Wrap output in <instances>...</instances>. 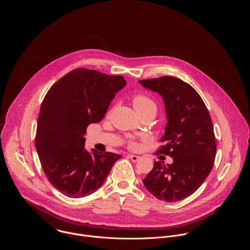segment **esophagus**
Wrapping results in <instances>:
<instances>
[{
  "mask_svg": "<svg viewBox=\"0 0 250 250\" xmlns=\"http://www.w3.org/2000/svg\"><path fill=\"white\" fill-rule=\"evenodd\" d=\"M128 158H130L131 160H132L133 162H137V161H139V160H140L141 156L135 155H128Z\"/></svg>",
  "mask_w": 250,
  "mask_h": 250,
  "instance_id": "34e87169",
  "label": "esophagus"
}]
</instances>
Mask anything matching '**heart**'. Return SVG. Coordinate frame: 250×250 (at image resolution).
<instances>
[{"instance_id": "1", "label": "heart", "mask_w": 250, "mask_h": 250, "mask_svg": "<svg viewBox=\"0 0 250 250\" xmlns=\"http://www.w3.org/2000/svg\"><path fill=\"white\" fill-rule=\"evenodd\" d=\"M133 105L139 114L144 113H156L157 107L155 101L145 95H136L133 97ZM132 147L135 146L134 143L131 144Z\"/></svg>"}]
</instances>
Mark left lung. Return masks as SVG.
I'll return each instance as SVG.
<instances>
[{
    "mask_svg": "<svg viewBox=\"0 0 250 250\" xmlns=\"http://www.w3.org/2000/svg\"><path fill=\"white\" fill-rule=\"evenodd\" d=\"M139 83L164 100L167 123L161 139L164 145L156 155L173 159L167 165L155 161L143 185L160 201H182L202 186L213 168L216 145L209 111L197 91L180 79L164 76Z\"/></svg>",
    "mask_w": 250,
    "mask_h": 250,
    "instance_id": "8db88e82",
    "label": "left lung"
}]
</instances>
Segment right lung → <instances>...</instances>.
<instances>
[{
  "label": "right lung",
  "mask_w": 250,
  "mask_h": 250,
  "mask_svg": "<svg viewBox=\"0 0 250 250\" xmlns=\"http://www.w3.org/2000/svg\"><path fill=\"white\" fill-rule=\"evenodd\" d=\"M126 84L123 76L80 68L53 84L39 111L36 148L49 183L69 198L97 190L114 163V153L85 149L86 128L104 118L110 101Z\"/></svg>",
  "instance_id": "add662e5"
}]
</instances>
